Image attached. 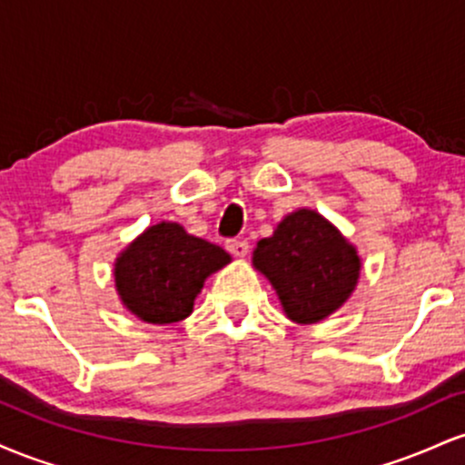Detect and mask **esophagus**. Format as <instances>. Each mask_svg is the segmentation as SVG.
Here are the masks:
<instances>
[{"mask_svg":"<svg viewBox=\"0 0 465 465\" xmlns=\"http://www.w3.org/2000/svg\"><path fill=\"white\" fill-rule=\"evenodd\" d=\"M225 247H227L229 253H233V255H236V258H244V255L249 253V242H247V240L232 238V240H227Z\"/></svg>","mask_w":465,"mask_h":465,"instance_id":"34e87169","label":"esophagus"}]
</instances>
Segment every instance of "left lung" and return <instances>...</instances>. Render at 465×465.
Listing matches in <instances>:
<instances>
[{"mask_svg": "<svg viewBox=\"0 0 465 465\" xmlns=\"http://www.w3.org/2000/svg\"><path fill=\"white\" fill-rule=\"evenodd\" d=\"M253 266L280 297L286 317L317 323L339 311L361 275L356 249L314 210L284 216L253 251Z\"/></svg>", "mask_w": 465, "mask_h": 465, "instance_id": "left-lung-1", "label": "left lung"}]
</instances>
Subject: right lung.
<instances>
[{"label":"right lung","mask_w":465,"mask_h":465,"mask_svg":"<svg viewBox=\"0 0 465 465\" xmlns=\"http://www.w3.org/2000/svg\"><path fill=\"white\" fill-rule=\"evenodd\" d=\"M229 262L232 255L223 247L190 236L179 223L163 221L117 255V295L142 322H181L194 308L207 277Z\"/></svg>","instance_id":"1"}]
</instances>
